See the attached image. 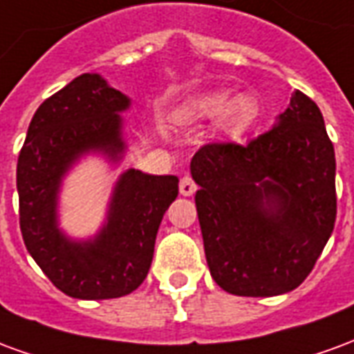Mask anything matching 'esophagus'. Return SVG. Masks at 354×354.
I'll use <instances>...</instances> for the list:
<instances>
[{
  "label": "esophagus",
  "mask_w": 354,
  "mask_h": 354,
  "mask_svg": "<svg viewBox=\"0 0 354 354\" xmlns=\"http://www.w3.org/2000/svg\"><path fill=\"white\" fill-rule=\"evenodd\" d=\"M197 192V184H195V180L192 176H182L180 178V193L184 195V197H189L193 193Z\"/></svg>",
  "instance_id": "34e87169"
}]
</instances>
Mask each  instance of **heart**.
Masks as SVG:
<instances>
[{
    "mask_svg": "<svg viewBox=\"0 0 354 354\" xmlns=\"http://www.w3.org/2000/svg\"><path fill=\"white\" fill-rule=\"evenodd\" d=\"M220 115H223L220 118L222 131L227 134H243L258 115V106L246 94H241L231 100L230 93H210L187 102L178 113V119L184 123H192V121L216 119Z\"/></svg>",
    "mask_w": 354,
    "mask_h": 354,
    "instance_id": "b5f03b06",
    "label": "heart"
}]
</instances>
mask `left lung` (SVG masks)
<instances>
[{"mask_svg": "<svg viewBox=\"0 0 354 354\" xmlns=\"http://www.w3.org/2000/svg\"><path fill=\"white\" fill-rule=\"evenodd\" d=\"M208 267L235 296H279L311 273L334 231L335 153L319 106L294 91L248 144L208 142L192 159Z\"/></svg>", "mask_w": 354, "mask_h": 354, "instance_id": "8db88e82", "label": "left lung"}]
</instances>
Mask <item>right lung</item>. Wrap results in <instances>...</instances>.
<instances>
[{
    "instance_id": "right-lung-1",
    "label": "right lung",
    "mask_w": 354,
    "mask_h": 354,
    "mask_svg": "<svg viewBox=\"0 0 354 354\" xmlns=\"http://www.w3.org/2000/svg\"><path fill=\"white\" fill-rule=\"evenodd\" d=\"M129 98L96 73H83L49 96L28 127L17 165L19 220L28 252L49 281L80 299H109L146 279L162 214L178 195L176 176L124 172L117 182L108 225L87 245L70 243L57 227L60 178L81 153L123 151L119 111Z\"/></svg>"
}]
</instances>
